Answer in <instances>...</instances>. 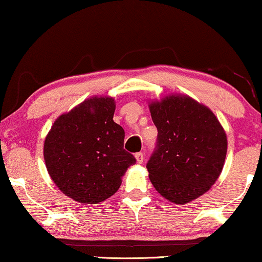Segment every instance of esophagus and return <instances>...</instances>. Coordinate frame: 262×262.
<instances>
[{"label": "esophagus", "instance_id": "1", "mask_svg": "<svg viewBox=\"0 0 262 262\" xmlns=\"http://www.w3.org/2000/svg\"><path fill=\"white\" fill-rule=\"evenodd\" d=\"M135 158H136L137 163L142 164V163H143V159H144V155L142 152H137V154H135Z\"/></svg>", "mask_w": 262, "mask_h": 262}]
</instances>
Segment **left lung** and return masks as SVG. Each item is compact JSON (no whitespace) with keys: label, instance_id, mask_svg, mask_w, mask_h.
Instances as JSON below:
<instances>
[{"label":"left lung","instance_id":"8db88e82","mask_svg":"<svg viewBox=\"0 0 262 262\" xmlns=\"http://www.w3.org/2000/svg\"><path fill=\"white\" fill-rule=\"evenodd\" d=\"M149 110L158 130L157 148L147 164L149 179L166 200L186 205L219 179L227 134L212 111L187 95L151 100Z\"/></svg>","mask_w":262,"mask_h":262}]
</instances>
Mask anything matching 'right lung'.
I'll return each instance as SVG.
<instances>
[{"mask_svg":"<svg viewBox=\"0 0 262 262\" xmlns=\"http://www.w3.org/2000/svg\"><path fill=\"white\" fill-rule=\"evenodd\" d=\"M114 111L113 97H90L61 114L43 142L53 183L79 203L96 205L112 196L135 164L123 149L125 130L113 121Z\"/></svg>","mask_w":262,"mask_h":262,"instance_id":"add662e5","label":"right lung"}]
</instances>
